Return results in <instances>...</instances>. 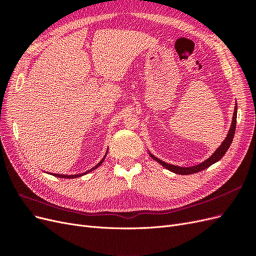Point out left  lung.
<instances>
[{
	"instance_id": "1",
	"label": "left lung",
	"mask_w": 256,
	"mask_h": 256,
	"mask_svg": "<svg viewBox=\"0 0 256 256\" xmlns=\"http://www.w3.org/2000/svg\"><path fill=\"white\" fill-rule=\"evenodd\" d=\"M236 120H237V104H235V109H234V114H233V120H232V125L230 128L228 130V134L226 138V140L222 142V144L218 147V148L216 150V152L212 154L210 157L208 159H206L205 161H203L202 164H200L198 166H189V168H182V166H173V164H166V162L160 160L159 158L154 157V154H152L150 152V156L154 159L156 160L158 164H160L162 166H164L166 168H168V171H171L173 173L176 174H180V175H189V174H193V173H198L200 171H203V170L207 168L208 166H210L212 164H216V162H218L226 152H228V147L232 144V141H233V138L235 134V130H236Z\"/></svg>"
}]
</instances>
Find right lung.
<instances>
[{
  "mask_svg": "<svg viewBox=\"0 0 256 256\" xmlns=\"http://www.w3.org/2000/svg\"><path fill=\"white\" fill-rule=\"evenodd\" d=\"M106 154H104V157L100 160V162L99 164H97L94 168H92L90 170H88V171H86L85 173H82V174H76V175H64V174H53V173H49V174H51V175H53V176H56V177H60V178H76V177H80V176H83V175H85V174H88V173H90V172H92V170H95V168H97L100 164H102L104 162V158H106Z\"/></svg>",
  "mask_w": 256,
  "mask_h": 256,
  "instance_id": "add662e5",
  "label": "right lung"
}]
</instances>
